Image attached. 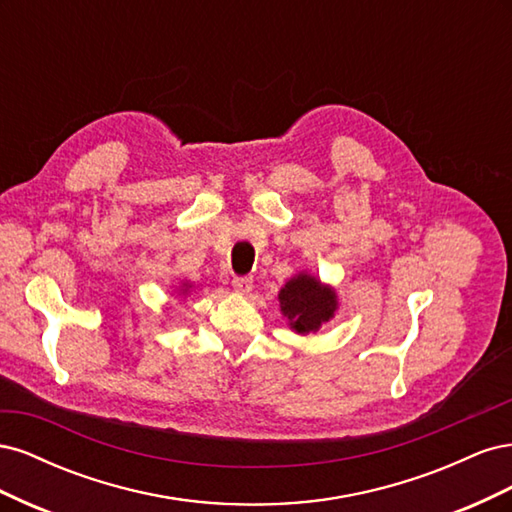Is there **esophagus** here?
I'll return each mask as SVG.
<instances>
[{"mask_svg":"<svg viewBox=\"0 0 512 512\" xmlns=\"http://www.w3.org/2000/svg\"><path fill=\"white\" fill-rule=\"evenodd\" d=\"M232 288H235L239 294H247L254 288V280L252 277H235V280H232Z\"/></svg>","mask_w":512,"mask_h":512,"instance_id":"34e87169","label":"esophagus"}]
</instances>
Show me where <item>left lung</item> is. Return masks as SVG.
<instances>
[{
	"label": "left lung",
	"mask_w": 512,
	"mask_h": 512,
	"mask_svg": "<svg viewBox=\"0 0 512 512\" xmlns=\"http://www.w3.org/2000/svg\"><path fill=\"white\" fill-rule=\"evenodd\" d=\"M277 299H280L282 316L288 318V327L299 335L318 333L322 324L331 322L339 309L335 288L307 271L294 273L277 292Z\"/></svg>",
	"instance_id": "obj_1"
}]
</instances>
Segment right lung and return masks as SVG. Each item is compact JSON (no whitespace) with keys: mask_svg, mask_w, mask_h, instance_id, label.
Here are the masks:
<instances>
[{"mask_svg":"<svg viewBox=\"0 0 512 512\" xmlns=\"http://www.w3.org/2000/svg\"><path fill=\"white\" fill-rule=\"evenodd\" d=\"M192 288L194 284L190 280H183L179 286H177V299H188L192 294Z\"/></svg>","mask_w":512,"mask_h":512,"instance_id":"1","label":"right lung"}]
</instances>
